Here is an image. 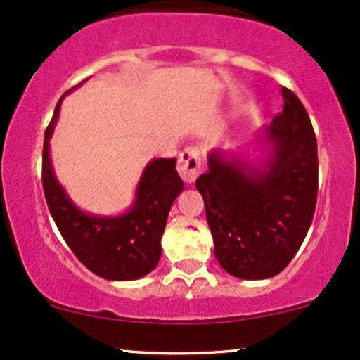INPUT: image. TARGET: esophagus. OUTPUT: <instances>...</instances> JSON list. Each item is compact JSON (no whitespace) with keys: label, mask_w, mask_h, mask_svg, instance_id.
Instances as JSON below:
<instances>
[{"label":"esophagus","mask_w":360,"mask_h":360,"mask_svg":"<svg viewBox=\"0 0 360 360\" xmlns=\"http://www.w3.org/2000/svg\"><path fill=\"white\" fill-rule=\"evenodd\" d=\"M177 172L184 183H194L201 172V154L198 147H186L177 159Z\"/></svg>","instance_id":"esophagus-1"}]
</instances>
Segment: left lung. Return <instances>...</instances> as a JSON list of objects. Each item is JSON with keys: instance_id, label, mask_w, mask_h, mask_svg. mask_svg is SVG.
Masks as SVG:
<instances>
[{"instance_id": "left-lung-1", "label": "left lung", "mask_w": 360, "mask_h": 360, "mask_svg": "<svg viewBox=\"0 0 360 360\" xmlns=\"http://www.w3.org/2000/svg\"><path fill=\"white\" fill-rule=\"evenodd\" d=\"M283 111L264 131L272 152L262 167L213 150L196 179L214 257L229 274L267 279L291 262L316 206V137L303 103L283 88Z\"/></svg>"}]
</instances>
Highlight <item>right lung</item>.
I'll use <instances>...</instances> for the list:
<instances>
[{"mask_svg": "<svg viewBox=\"0 0 360 360\" xmlns=\"http://www.w3.org/2000/svg\"><path fill=\"white\" fill-rule=\"evenodd\" d=\"M62 98L45 130L42 154V184L53 221L69 249L91 272L108 281L143 278L159 264L160 238L169 210L184 189L176 171V159L148 162L139 181L134 205L127 213L96 217L81 212L56 179L49 154V140L59 118Z\"/></svg>", "mask_w": 360, "mask_h": 360, "instance_id": "1", "label": "right lung"}]
</instances>
